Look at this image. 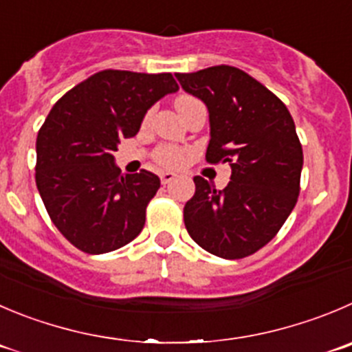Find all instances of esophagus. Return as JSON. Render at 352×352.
Returning <instances> with one entry per match:
<instances>
[{"label":"esophagus","mask_w":352,"mask_h":352,"mask_svg":"<svg viewBox=\"0 0 352 352\" xmlns=\"http://www.w3.org/2000/svg\"><path fill=\"white\" fill-rule=\"evenodd\" d=\"M174 178H176V174L170 173V170H166V173H160V182H162V185H167V183L173 182Z\"/></svg>","instance_id":"1"}]
</instances>
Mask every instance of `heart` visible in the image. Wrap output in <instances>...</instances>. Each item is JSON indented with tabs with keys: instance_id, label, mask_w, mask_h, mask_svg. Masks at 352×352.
Wrapping results in <instances>:
<instances>
[{
	"instance_id": "b5f03b06",
	"label": "heart",
	"mask_w": 352,
	"mask_h": 352,
	"mask_svg": "<svg viewBox=\"0 0 352 352\" xmlns=\"http://www.w3.org/2000/svg\"><path fill=\"white\" fill-rule=\"evenodd\" d=\"M190 98V96H179L178 100ZM176 100V102H178ZM186 152L182 148H176V146H160L155 152V162L160 167H178L185 162Z\"/></svg>"
}]
</instances>
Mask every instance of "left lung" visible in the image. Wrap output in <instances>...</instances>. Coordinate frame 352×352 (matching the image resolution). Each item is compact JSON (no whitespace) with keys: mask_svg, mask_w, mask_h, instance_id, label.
<instances>
[{"mask_svg":"<svg viewBox=\"0 0 352 352\" xmlns=\"http://www.w3.org/2000/svg\"><path fill=\"white\" fill-rule=\"evenodd\" d=\"M209 110V164L228 162L232 182L217 190L195 176L183 216L190 236L223 259L257 252L280 232L300 190L302 146L285 103L249 74L216 65L176 74Z\"/></svg>","mask_w":352,"mask_h":352,"instance_id":"obj_1","label":"left lung"}]
</instances>
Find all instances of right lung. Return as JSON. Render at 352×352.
Here are the masks:
<instances>
[{
  "mask_svg": "<svg viewBox=\"0 0 352 352\" xmlns=\"http://www.w3.org/2000/svg\"><path fill=\"white\" fill-rule=\"evenodd\" d=\"M169 72L102 70L53 105L36 140V185L58 232L86 254L120 249L145 226L160 179L120 174L112 153L140 131L146 110L176 93Z\"/></svg>",
  "mask_w": 352,
  "mask_h": 352,
  "instance_id": "obj_1",
  "label": "right lung"
}]
</instances>
